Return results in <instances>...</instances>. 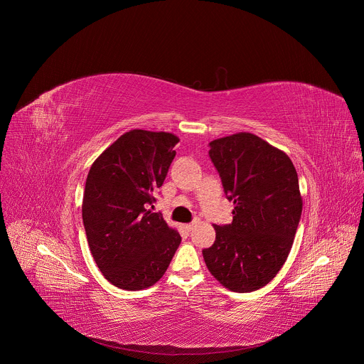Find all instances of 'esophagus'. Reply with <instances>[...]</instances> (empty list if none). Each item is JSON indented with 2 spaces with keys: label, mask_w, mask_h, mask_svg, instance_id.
<instances>
[{
  "label": "esophagus",
  "mask_w": 364,
  "mask_h": 364,
  "mask_svg": "<svg viewBox=\"0 0 364 364\" xmlns=\"http://www.w3.org/2000/svg\"><path fill=\"white\" fill-rule=\"evenodd\" d=\"M196 225H197V220H193L191 223H187V225H184V229H186L187 232H191V230L196 228Z\"/></svg>",
  "instance_id": "1"
}]
</instances>
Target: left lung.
<instances>
[{
  "instance_id": "1",
  "label": "left lung",
  "mask_w": 364,
  "mask_h": 364,
  "mask_svg": "<svg viewBox=\"0 0 364 364\" xmlns=\"http://www.w3.org/2000/svg\"><path fill=\"white\" fill-rule=\"evenodd\" d=\"M209 145L235 210L230 225H215L204 262L223 287L252 292L275 278L292 247L302 212L298 174L285 152L249 132Z\"/></svg>"
}]
</instances>
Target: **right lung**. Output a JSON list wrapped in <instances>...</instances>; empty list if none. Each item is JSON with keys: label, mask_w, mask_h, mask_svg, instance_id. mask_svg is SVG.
I'll use <instances>...</instances> for the list:
<instances>
[{"label": "right lung", "mask_w": 364, "mask_h": 364, "mask_svg": "<svg viewBox=\"0 0 364 364\" xmlns=\"http://www.w3.org/2000/svg\"><path fill=\"white\" fill-rule=\"evenodd\" d=\"M180 139L132 129L92 164L82 204L83 226L100 272L112 285L138 291L167 271L181 242L161 213H152Z\"/></svg>", "instance_id": "add662e5"}]
</instances>
